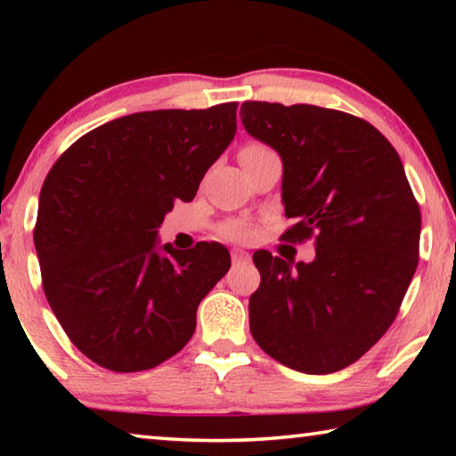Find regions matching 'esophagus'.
<instances>
[{
    "label": "esophagus",
    "mask_w": 456,
    "mask_h": 456,
    "mask_svg": "<svg viewBox=\"0 0 456 456\" xmlns=\"http://www.w3.org/2000/svg\"><path fill=\"white\" fill-rule=\"evenodd\" d=\"M231 257H233V264H239V261H249V253L247 251H241V249H235L233 253H231Z\"/></svg>",
    "instance_id": "1"
}]
</instances>
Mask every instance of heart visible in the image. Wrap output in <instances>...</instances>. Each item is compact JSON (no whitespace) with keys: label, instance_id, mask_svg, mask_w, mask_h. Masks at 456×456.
Wrapping results in <instances>:
<instances>
[{"label":"heart","instance_id":"1","mask_svg":"<svg viewBox=\"0 0 456 456\" xmlns=\"http://www.w3.org/2000/svg\"><path fill=\"white\" fill-rule=\"evenodd\" d=\"M265 151H267L265 146H261V144H247L241 149V154H239V157H247V154H259V152H265ZM227 235L231 239H239V241H247V239L251 237V229L245 227V225H235V227H231L227 231Z\"/></svg>","mask_w":456,"mask_h":456}]
</instances>
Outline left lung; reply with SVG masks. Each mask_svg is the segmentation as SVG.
Returning <instances> with one entry per match:
<instances>
[{
    "label": "left lung",
    "mask_w": 456,
    "mask_h": 456,
    "mask_svg": "<svg viewBox=\"0 0 456 456\" xmlns=\"http://www.w3.org/2000/svg\"><path fill=\"white\" fill-rule=\"evenodd\" d=\"M247 133L280 154L285 241L315 235V259L253 253L259 348L305 374H331L395 322L419 265L420 209L403 160L370 122L312 104L243 102Z\"/></svg>",
    "instance_id": "8db88e82"
}]
</instances>
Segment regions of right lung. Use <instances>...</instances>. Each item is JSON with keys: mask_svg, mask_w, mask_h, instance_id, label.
Masks as SVG:
<instances>
[{"mask_svg": "<svg viewBox=\"0 0 456 456\" xmlns=\"http://www.w3.org/2000/svg\"><path fill=\"white\" fill-rule=\"evenodd\" d=\"M235 130L237 102L134 112L90 130L50 168L34 229L44 291L98 366L141 372L191 339L200 299L229 272V251H179L157 235L176 199H195Z\"/></svg>", "mask_w": 456, "mask_h": 456, "instance_id": "obj_1", "label": "right lung"}]
</instances>
